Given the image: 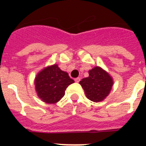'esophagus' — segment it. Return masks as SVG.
I'll return each instance as SVG.
<instances>
[{
    "mask_svg": "<svg viewBox=\"0 0 146 146\" xmlns=\"http://www.w3.org/2000/svg\"><path fill=\"white\" fill-rule=\"evenodd\" d=\"M75 80V82H80V77L76 78V79H75V80Z\"/></svg>",
    "mask_w": 146,
    "mask_h": 146,
    "instance_id": "obj_1",
    "label": "esophagus"
}]
</instances>
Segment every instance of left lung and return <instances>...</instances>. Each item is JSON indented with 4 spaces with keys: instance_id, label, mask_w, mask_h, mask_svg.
I'll use <instances>...</instances> for the list:
<instances>
[{
    "instance_id": "left-lung-1",
    "label": "left lung",
    "mask_w": 146,
    "mask_h": 146,
    "mask_svg": "<svg viewBox=\"0 0 146 146\" xmlns=\"http://www.w3.org/2000/svg\"><path fill=\"white\" fill-rule=\"evenodd\" d=\"M89 74V77L84 78L80 82L86 97L94 102L103 101L112 88V78L99 66L92 69Z\"/></svg>"
}]
</instances>
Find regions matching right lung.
Returning a JSON list of instances; mask_svg holds the SVG:
<instances>
[{"instance_id": "right-lung-1", "label": "right lung", "mask_w": 146, "mask_h": 146, "mask_svg": "<svg viewBox=\"0 0 146 146\" xmlns=\"http://www.w3.org/2000/svg\"><path fill=\"white\" fill-rule=\"evenodd\" d=\"M74 82L68 73L62 71L57 64L38 73L35 80V89L43 102L54 104L61 99L68 86Z\"/></svg>"}]
</instances>
